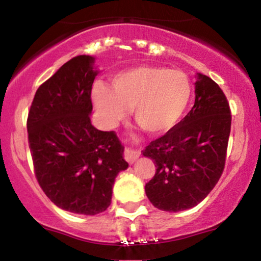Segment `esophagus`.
I'll use <instances>...</instances> for the list:
<instances>
[{
  "instance_id": "1",
  "label": "esophagus",
  "mask_w": 261,
  "mask_h": 261,
  "mask_svg": "<svg viewBox=\"0 0 261 261\" xmlns=\"http://www.w3.org/2000/svg\"><path fill=\"white\" fill-rule=\"evenodd\" d=\"M124 156H125V160H126L128 163H134L138 159V156H140V152L137 150H133V149L127 148L125 149Z\"/></svg>"
}]
</instances>
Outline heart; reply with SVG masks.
I'll return each instance as SVG.
<instances>
[{"label": "heart", "instance_id": "heart-1", "mask_svg": "<svg viewBox=\"0 0 261 261\" xmlns=\"http://www.w3.org/2000/svg\"><path fill=\"white\" fill-rule=\"evenodd\" d=\"M190 80L185 72L155 65H137L117 72L111 88L93 89L96 111L107 127H114L133 109L134 118L149 134L160 135L174 127L189 106Z\"/></svg>", "mask_w": 261, "mask_h": 261}]
</instances>
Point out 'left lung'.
I'll return each mask as SVG.
<instances>
[{"label": "left lung", "instance_id": "left-lung-1", "mask_svg": "<svg viewBox=\"0 0 261 261\" xmlns=\"http://www.w3.org/2000/svg\"><path fill=\"white\" fill-rule=\"evenodd\" d=\"M194 93V105L185 118L143 150L156 167L145 193L152 205L169 213L199 204L225 165L231 125L228 100L216 82L201 74Z\"/></svg>", "mask_w": 261, "mask_h": 261}]
</instances>
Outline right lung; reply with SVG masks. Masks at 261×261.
I'll return each instance as SVG.
<instances>
[{
    "instance_id": "1",
    "label": "right lung",
    "mask_w": 261,
    "mask_h": 261,
    "mask_svg": "<svg viewBox=\"0 0 261 261\" xmlns=\"http://www.w3.org/2000/svg\"><path fill=\"white\" fill-rule=\"evenodd\" d=\"M94 57L76 56L37 89L27 118L34 174L55 205L80 215L110 206L118 173L127 168L114 131L90 123Z\"/></svg>"
}]
</instances>
